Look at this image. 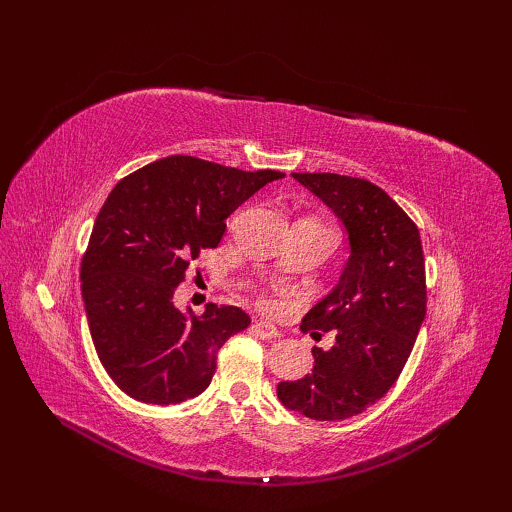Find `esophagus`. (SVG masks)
<instances>
[{
	"instance_id": "obj_1",
	"label": "esophagus",
	"mask_w": 512,
	"mask_h": 512,
	"mask_svg": "<svg viewBox=\"0 0 512 512\" xmlns=\"http://www.w3.org/2000/svg\"><path fill=\"white\" fill-rule=\"evenodd\" d=\"M254 333L260 337V339H275L277 335H280V331H277L273 324L269 322H256L254 324Z\"/></svg>"
}]
</instances>
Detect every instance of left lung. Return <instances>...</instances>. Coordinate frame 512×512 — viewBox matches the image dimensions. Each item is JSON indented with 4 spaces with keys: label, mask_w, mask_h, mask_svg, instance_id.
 Here are the masks:
<instances>
[{
    "label": "left lung",
    "mask_w": 512,
    "mask_h": 512,
    "mask_svg": "<svg viewBox=\"0 0 512 512\" xmlns=\"http://www.w3.org/2000/svg\"><path fill=\"white\" fill-rule=\"evenodd\" d=\"M348 230L350 258L339 284L301 322L303 333H333L312 348L314 369L277 384V397L314 421L361 414L389 393L414 348L427 312L421 235L378 185L335 173H292Z\"/></svg>",
    "instance_id": "8db88e82"
}]
</instances>
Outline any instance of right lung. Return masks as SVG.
Here are the masks:
<instances>
[{
    "instance_id": "right-lung-1",
    "label": "right lung",
    "mask_w": 512,
    "mask_h": 512,
    "mask_svg": "<svg viewBox=\"0 0 512 512\" xmlns=\"http://www.w3.org/2000/svg\"><path fill=\"white\" fill-rule=\"evenodd\" d=\"M282 177L168 156L108 194L81 262V290L98 359L123 393L170 406L211 384L218 350L252 320L215 303L188 316L173 294L200 250L218 247L228 215Z\"/></svg>"
}]
</instances>
